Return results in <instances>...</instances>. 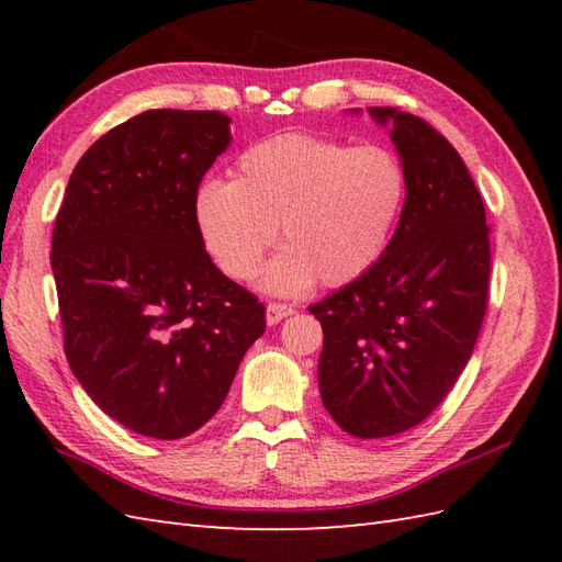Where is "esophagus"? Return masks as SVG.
<instances>
[{
    "label": "esophagus",
    "instance_id": "obj_1",
    "mask_svg": "<svg viewBox=\"0 0 562 562\" xmlns=\"http://www.w3.org/2000/svg\"><path fill=\"white\" fill-rule=\"evenodd\" d=\"M292 314H294V306H290V304L268 302V306H266V321H268V326L280 324L282 318H288V316H292Z\"/></svg>",
    "mask_w": 562,
    "mask_h": 562
}]
</instances>
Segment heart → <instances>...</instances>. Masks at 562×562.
I'll list each match as a JSON object with an SVG mask.
<instances>
[{
	"mask_svg": "<svg viewBox=\"0 0 562 562\" xmlns=\"http://www.w3.org/2000/svg\"><path fill=\"white\" fill-rule=\"evenodd\" d=\"M408 195L396 151L284 133L248 147L234 181L198 188L202 244L234 280H250L278 238L288 246L266 274L270 292L294 294L316 278L340 288L376 266Z\"/></svg>",
	"mask_w": 562,
	"mask_h": 562,
	"instance_id": "1",
	"label": "heart"
}]
</instances>
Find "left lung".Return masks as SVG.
I'll use <instances>...</instances> for the list:
<instances>
[{
    "label": "left lung",
    "mask_w": 562,
    "mask_h": 562,
    "mask_svg": "<svg viewBox=\"0 0 562 562\" xmlns=\"http://www.w3.org/2000/svg\"><path fill=\"white\" fill-rule=\"evenodd\" d=\"M393 121L408 195L384 256L308 306L324 328L318 386L326 411L360 439L420 425L457 384L487 308L491 226L459 151L427 121Z\"/></svg>",
    "instance_id": "left-lung-1"
}]
</instances>
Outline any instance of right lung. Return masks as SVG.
Listing matches in <instances>:
<instances>
[{
    "label": "right lung",
    "instance_id": "obj_1",
    "mask_svg": "<svg viewBox=\"0 0 562 562\" xmlns=\"http://www.w3.org/2000/svg\"><path fill=\"white\" fill-rule=\"evenodd\" d=\"M220 111H145L93 142L53 229L65 355L99 408L154 439L220 411L266 306L202 244L193 202L229 147Z\"/></svg>",
    "mask_w": 562,
    "mask_h": 562
}]
</instances>
